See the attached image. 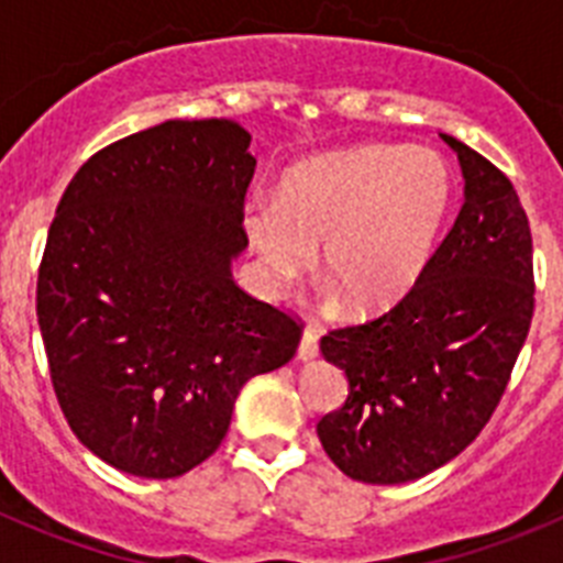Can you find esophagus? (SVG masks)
Segmentation results:
<instances>
[{
	"label": "esophagus",
	"instance_id": "esophagus-1",
	"mask_svg": "<svg viewBox=\"0 0 563 563\" xmlns=\"http://www.w3.org/2000/svg\"><path fill=\"white\" fill-rule=\"evenodd\" d=\"M318 355V332L312 327H307L305 335H301V343H298V357L301 361H312Z\"/></svg>",
	"mask_w": 563,
	"mask_h": 563
}]
</instances>
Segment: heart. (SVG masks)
Segmentation results:
<instances>
[{"label":"heart","mask_w":563,"mask_h":563,"mask_svg":"<svg viewBox=\"0 0 563 563\" xmlns=\"http://www.w3.org/2000/svg\"><path fill=\"white\" fill-rule=\"evenodd\" d=\"M451 168L426 146H361L301 163L278 197L245 206V233L273 287L316 265L343 310L372 316L415 287L451 208Z\"/></svg>","instance_id":"1"}]
</instances>
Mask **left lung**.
Listing matches in <instances>:
<instances>
[{
    "mask_svg": "<svg viewBox=\"0 0 563 563\" xmlns=\"http://www.w3.org/2000/svg\"><path fill=\"white\" fill-rule=\"evenodd\" d=\"M442 141L465 177L454 228L391 310L321 338L350 395L321 417L318 440L369 485L420 479L465 451L499 406L533 321V236L514 183L451 134Z\"/></svg>",
    "mask_w": 563,
    "mask_h": 563,
    "instance_id": "1",
    "label": "left lung"
}]
</instances>
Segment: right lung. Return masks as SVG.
<instances>
[{"label": "right lung", "mask_w": 563, "mask_h": 563, "mask_svg": "<svg viewBox=\"0 0 563 563\" xmlns=\"http://www.w3.org/2000/svg\"><path fill=\"white\" fill-rule=\"evenodd\" d=\"M233 121H166L96 152L47 233L36 316L69 429L96 456L172 479L225 440L239 389L285 366L301 324L247 296L256 157Z\"/></svg>", "instance_id": "add662e5"}]
</instances>
